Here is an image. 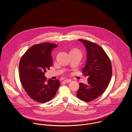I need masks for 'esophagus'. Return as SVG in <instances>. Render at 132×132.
I'll return each instance as SVG.
<instances>
[{
	"label": "esophagus",
	"instance_id": "34e87169",
	"mask_svg": "<svg viewBox=\"0 0 132 132\" xmlns=\"http://www.w3.org/2000/svg\"><path fill=\"white\" fill-rule=\"evenodd\" d=\"M71 81V80H70V79H65L64 80V82L65 83H69Z\"/></svg>",
	"mask_w": 132,
	"mask_h": 132
}]
</instances>
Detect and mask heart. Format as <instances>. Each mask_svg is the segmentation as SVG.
<instances>
[{
    "instance_id": "1",
    "label": "heart",
    "mask_w": 132,
    "mask_h": 132,
    "mask_svg": "<svg viewBox=\"0 0 132 132\" xmlns=\"http://www.w3.org/2000/svg\"><path fill=\"white\" fill-rule=\"evenodd\" d=\"M74 50H76V49H74Z\"/></svg>"
}]
</instances>
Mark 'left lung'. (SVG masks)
Segmentation results:
<instances>
[{
  "label": "left lung",
  "instance_id": "left-lung-1",
  "mask_svg": "<svg viewBox=\"0 0 132 132\" xmlns=\"http://www.w3.org/2000/svg\"><path fill=\"white\" fill-rule=\"evenodd\" d=\"M78 40L83 44L87 51L86 62L82 73L88 78L87 84H79L77 96L89 102L100 96L108 87L112 77L111 63L101 47L86 40Z\"/></svg>",
  "mask_w": 132,
  "mask_h": 132
}]
</instances>
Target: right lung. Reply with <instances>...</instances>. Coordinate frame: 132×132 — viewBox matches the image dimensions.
<instances>
[{
  "label": "right lung",
  "instance_id": "right-lung-1",
  "mask_svg": "<svg viewBox=\"0 0 132 132\" xmlns=\"http://www.w3.org/2000/svg\"><path fill=\"white\" fill-rule=\"evenodd\" d=\"M58 46L45 43L32 46L22 56L19 62L20 80L28 95L38 103L50 101L60 85L58 80L47 79L45 73L52 66V50Z\"/></svg>",
  "mask_w": 132,
  "mask_h": 132
}]
</instances>
